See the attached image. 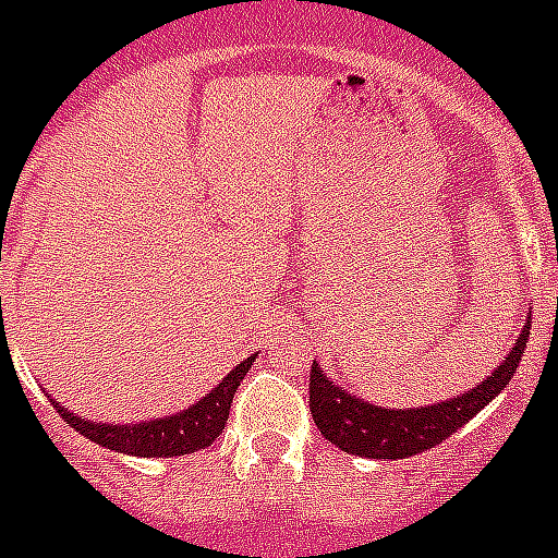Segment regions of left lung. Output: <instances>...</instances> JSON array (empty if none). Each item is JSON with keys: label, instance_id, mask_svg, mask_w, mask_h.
Segmentation results:
<instances>
[{"label": "left lung", "instance_id": "1", "mask_svg": "<svg viewBox=\"0 0 558 558\" xmlns=\"http://www.w3.org/2000/svg\"><path fill=\"white\" fill-rule=\"evenodd\" d=\"M527 338L530 315L505 361L482 384H475L461 396L438 401V404L407 407V410L369 404L364 398L352 396L341 384L326 378V373L315 361L310 375L312 418L318 424L320 436L332 441L338 450L364 456V459H410L415 452L429 450L444 438H450L456 429L464 427L473 415H478L493 398L499 396L519 369Z\"/></svg>", "mask_w": 558, "mask_h": 558}]
</instances>
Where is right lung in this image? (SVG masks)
I'll use <instances>...</instances> for the list:
<instances>
[{"label":"right lung","mask_w":558,"mask_h":558,"mask_svg":"<svg viewBox=\"0 0 558 558\" xmlns=\"http://www.w3.org/2000/svg\"><path fill=\"white\" fill-rule=\"evenodd\" d=\"M255 357L257 355H248L246 361H240L232 373L226 375L211 392H206L197 404L185 407L174 415H166V418L106 424V421L83 418L62 404H57V412L80 436L97 441L99 447L129 452V456H140V459H174V456H185V452L206 450L223 433L234 392H238L240 381L246 378L248 366L255 364Z\"/></svg>","instance_id":"1"}]
</instances>
